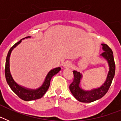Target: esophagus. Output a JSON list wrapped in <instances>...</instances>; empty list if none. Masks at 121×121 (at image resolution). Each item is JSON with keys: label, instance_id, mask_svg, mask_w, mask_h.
I'll use <instances>...</instances> for the list:
<instances>
[{"label": "esophagus", "instance_id": "esophagus-1", "mask_svg": "<svg viewBox=\"0 0 121 121\" xmlns=\"http://www.w3.org/2000/svg\"><path fill=\"white\" fill-rule=\"evenodd\" d=\"M72 64L70 62V61H67L65 62V63L64 64V68H69L70 67H71Z\"/></svg>", "mask_w": 121, "mask_h": 121}]
</instances>
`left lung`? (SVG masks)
Returning <instances> with one entry per match:
<instances>
[{"label":"left lung","mask_w":121,"mask_h":121,"mask_svg":"<svg viewBox=\"0 0 121 121\" xmlns=\"http://www.w3.org/2000/svg\"><path fill=\"white\" fill-rule=\"evenodd\" d=\"M101 45H102L104 52L100 56L106 60L109 66V71L107 79L100 87L91 89V90H84L80 86L82 74L74 70V79L69 88L73 96L79 102L90 103L102 98L108 90L115 76V64L113 51L107 44L102 43Z\"/></svg>","instance_id":"left-lung-1"}]
</instances>
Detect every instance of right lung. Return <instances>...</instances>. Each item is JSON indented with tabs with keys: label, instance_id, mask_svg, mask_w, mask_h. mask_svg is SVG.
Returning a JSON list of instances; mask_svg holds the SVG:
<instances>
[{
	"label": "right lung",
	"instance_id": "1",
	"mask_svg": "<svg viewBox=\"0 0 121 121\" xmlns=\"http://www.w3.org/2000/svg\"><path fill=\"white\" fill-rule=\"evenodd\" d=\"M30 37L31 36H28L25 38L22 39L20 41L17 42L16 43H15L12 47L11 48L10 50L8 51L7 56H6L5 68V78H6V82L8 83L11 89L13 91L17 96H19V98H20L22 100H25V101L36 100V99L41 98L48 89L50 85V81H51L52 77L56 74L57 73H59L60 70H61L60 67H57V68H55L53 70H50L46 76L42 85L37 89H30V88H25L24 86L19 85L17 83L15 82L14 79L13 78L11 74L10 69H9V57H10L11 53L13 50V49L16 47L17 46L21 43L22 42V40L30 38Z\"/></svg>",
	"mask_w": 121,
	"mask_h": 121
}]
</instances>
